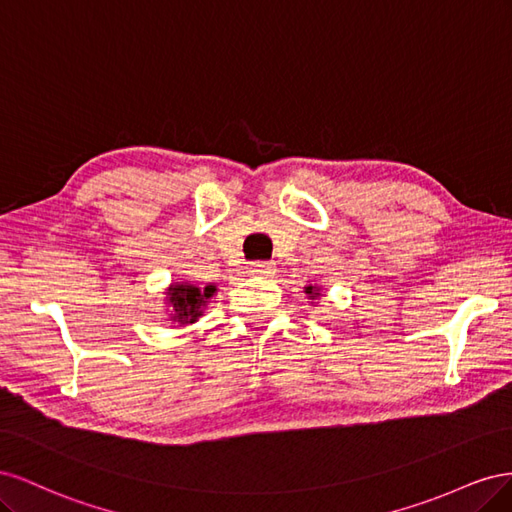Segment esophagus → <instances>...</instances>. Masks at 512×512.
<instances>
[{"instance_id": "esophagus-1", "label": "esophagus", "mask_w": 512, "mask_h": 512, "mask_svg": "<svg viewBox=\"0 0 512 512\" xmlns=\"http://www.w3.org/2000/svg\"><path fill=\"white\" fill-rule=\"evenodd\" d=\"M273 271H275L273 262H252V265H250V273H252V275L267 277V275H271Z\"/></svg>"}]
</instances>
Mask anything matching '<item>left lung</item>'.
Here are the masks:
<instances>
[{"label": "left lung", "instance_id": "obj_1", "mask_svg": "<svg viewBox=\"0 0 512 512\" xmlns=\"http://www.w3.org/2000/svg\"><path fill=\"white\" fill-rule=\"evenodd\" d=\"M305 294L309 299H318V297H322V292H320V288L318 286H305Z\"/></svg>", "mask_w": 512, "mask_h": 512}]
</instances>
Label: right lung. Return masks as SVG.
<instances>
[{"label": "right lung", "instance_id": "1", "mask_svg": "<svg viewBox=\"0 0 512 512\" xmlns=\"http://www.w3.org/2000/svg\"><path fill=\"white\" fill-rule=\"evenodd\" d=\"M218 290L213 284L198 288L194 284L188 282H177L170 284V288L166 290V301L170 307V320L177 322L179 327L183 324H192L196 322L200 316H203V309L207 307L209 299L213 297V292Z\"/></svg>", "mask_w": 512, "mask_h": 512}]
</instances>
